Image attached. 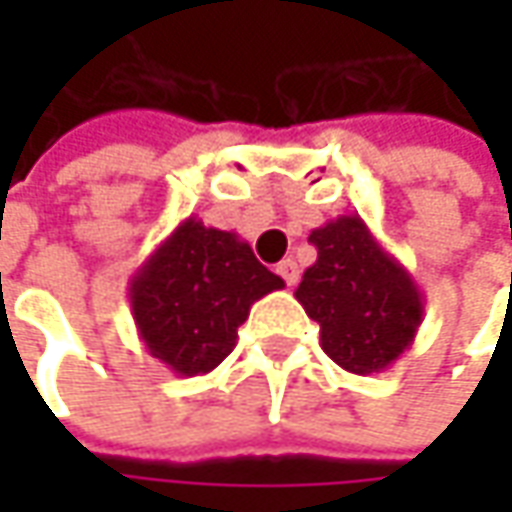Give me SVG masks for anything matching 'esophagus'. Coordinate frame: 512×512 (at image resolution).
<instances>
[{
  "label": "esophagus",
  "mask_w": 512,
  "mask_h": 512,
  "mask_svg": "<svg viewBox=\"0 0 512 512\" xmlns=\"http://www.w3.org/2000/svg\"><path fill=\"white\" fill-rule=\"evenodd\" d=\"M276 273H279V276L285 279L287 287H293L296 282H299V265H296L293 259H285V262H279V265H276Z\"/></svg>",
  "instance_id": "1"
}]
</instances>
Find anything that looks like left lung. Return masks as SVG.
Masks as SVG:
<instances>
[{
  "label": "left lung",
  "instance_id": "left-lung-1",
  "mask_svg": "<svg viewBox=\"0 0 512 512\" xmlns=\"http://www.w3.org/2000/svg\"><path fill=\"white\" fill-rule=\"evenodd\" d=\"M310 242L319 256L305 270L296 299L319 322L322 350L347 373H382L416 339L422 290L353 213L316 227Z\"/></svg>",
  "mask_w": 512,
  "mask_h": 512
}]
</instances>
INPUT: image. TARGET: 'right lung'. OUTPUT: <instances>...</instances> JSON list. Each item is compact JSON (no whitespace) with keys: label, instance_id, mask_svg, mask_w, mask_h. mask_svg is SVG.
<instances>
[{"label":"right lung","instance_id":"add662e5","mask_svg":"<svg viewBox=\"0 0 512 512\" xmlns=\"http://www.w3.org/2000/svg\"><path fill=\"white\" fill-rule=\"evenodd\" d=\"M282 287L245 239L187 216L130 276L128 299L150 356L202 376L236 347L253 302Z\"/></svg>","mask_w":512,"mask_h":512}]
</instances>
